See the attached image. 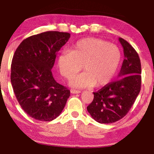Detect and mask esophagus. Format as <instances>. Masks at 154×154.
I'll list each match as a JSON object with an SVG mask.
<instances>
[{
  "label": "esophagus",
  "mask_w": 154,
  "mask_h": 154,
  "mask_svg": "<svg viewBox=\"0 0 154 154\" xmlns=\"http://www.w3.org/2000/svg\"><path fill=\"white\" fill-rule=\"evenodd\" d=\"M71 92L72 94H79V93H81V91L77 90H74V89H71Z\"/></svg>",
  "instance_id": "esophagus-1"
}]
</instances>
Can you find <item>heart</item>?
Wrapping results in <instances>:
<instances>
[{
  "label": "heart",
  "mask_w": 154,
  "mask_h": 154,
  "mask_svg": "<svg viewBox=\"0 0 154 154\" xmlns=\"http://www.w3.org/2000/svg\"><path fill=\"white\" fill-rule=\"evenodd\" d=\"M121 52L116 45L94 37L85 38L62 51L58 58L61 75L70 79L82 69L84 72L70 81L72 87L104 86L112 79L121 61Z\"/></svg>",
  "instance_id": "obj_1"
}]
</instances>
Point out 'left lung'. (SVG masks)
<instances>
[{
  "instance_id": "left-lung-1",
  "label": "left lung",
  "mask_w": 154,
  "mask_h": 154,
  "mask_svg": "<svg viewBox=\"0 0 154 154\" xmlns=\"http://www.w3.org/2000/svg\"><path fill=\"white\" fill-rule=\"evenodd\" d=\"M124 60L119 79L94 92V100L87 106L92 118L98 123L111 124L126 116L134 103L141 85V65L136 50L122 38Z\"/></svg>"
}]
</instances>
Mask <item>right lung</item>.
Masks as SVG:
<instances>
[{"mask_svg": "<svg viewBox=\"0 0 154 154\" xmlns=\"http://www.w3.org/2000/svg\"><path fill=\"white\" fill-rule=\"evenodd\" d=\"M68 32L48 31L26 38L13 57L11 82L18 103L31 118L49 122L60 116L70 90L57 83L51 70Z\"/></svg>", "mask_w": 154, "mask_h": 154, "instance_id": "add662e5", "label": "right lung"}]
</instances>
